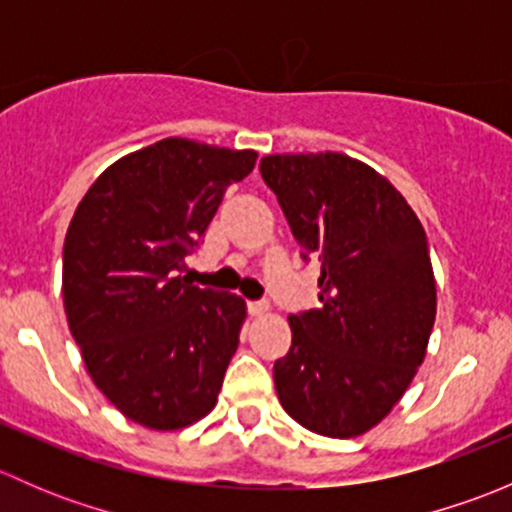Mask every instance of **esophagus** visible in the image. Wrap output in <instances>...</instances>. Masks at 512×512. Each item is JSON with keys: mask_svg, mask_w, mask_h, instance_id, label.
Here are the masks:
<instances>
[{"mask_svg": "<svg viewBox=\"0 0 512 512\" xmlns=\"http://www.w3.org/2000/svg\"><path fill=\"white\" fill-rule=\"evenodd\" d=\"M247 309H250L252 317H265V314H270V304L267 302H250Z\"/></svg>", "mask_w": 512, "mask_h": 512, "instance_id": "obj_1", "label": "esophagus"}]
</instances>
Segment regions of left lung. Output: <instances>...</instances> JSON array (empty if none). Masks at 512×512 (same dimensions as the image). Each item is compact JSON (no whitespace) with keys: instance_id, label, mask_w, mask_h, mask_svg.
<instances>
[{"instance_id":"obj_1","label":"left lung","mask_w":512,"mask_h":512,"mask_svg":"<svg viewBox=\"0 0 512 512\" xmlns=\"http://www.w3.org/2000/svg\"><path fill=\"white\" fill-rule=\"evenodd\" d=\"M260 173L304 260L322 262V307L289 314L292 347L275 361L280 404L319 436H361L426 356L436 322L426 232L384 175L344 153L265 156Z\"/></svg>"}]
</instances>
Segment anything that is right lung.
I'll return each mask as SVG.
<instances>
[{
  "label": "right lung",
  "instance_id": "obj_1",
  "mask_svg": "<svg viewBox=\"0 0 512 512\" xmlns=\"http://www.w3.org/2000/svg\"><path fill=\"white\" fill-rule=\"evenodd\" d=\"M255 151L163 138L108 165L64 242V309L86 371L131 421L175 431L215 409L245 299L178 272Z\"/></svg>",
  "mask_w": 512,
  "mask_h": 512
}]
</instances>
